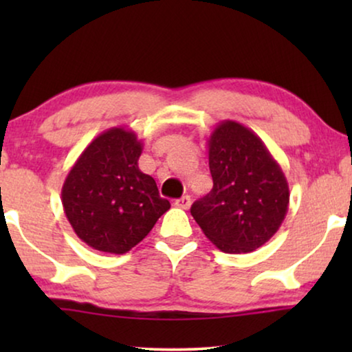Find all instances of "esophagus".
Returning a JSON list of instances; mask_svg holds the SVG:
<instances>
[{
  "mask_svg": "<svg viewBox=\"0 0 352 352\" xmlns=\"http://www.w3.org/2000/svg\"><path fill=\"white\" fill-rule=\"evenodd\" d=\"M175 206H177V208H182V210H187L190 206V197L189 195H182L181 199L175 200Z\"/></svg>",
  "mask_w": 352,
  "mask_h": 352,
  "instance_id": "esophagus-1",
  "label": "esophagus"
}]
</instances>
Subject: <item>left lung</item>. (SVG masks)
Masks as SVG:
<instances>
[{"label": "left lung", "mask_w": 352, "mask_h": 352, "mask_svg": "<svg viewBox=\"0 0 352 352\" xmlns=\"http://www.w3.org/2000/svg\"><path fill=\"white\" fill-rule=\"evenodd\" d=\"M208 163L213 189L192 205V216L221 252H254L287 216L290 189L280 165L258 134L232 120L208 138Z\"/></svg>", "instance_id": "obj_1"}]
</instances>
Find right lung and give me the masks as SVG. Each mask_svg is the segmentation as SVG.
<instances>
[{
	"mask_svg": "<svg viewBox=\"0 0 352 352\" xmlns=\"http://www.w3.org/2000/svg\"><path fill=\"white\" fill-rule=\"evenodd\" d=\"M142 142L126 126L100 133L76 158L62 186L72 229L88 247L123 254L151 232L170 201L139 170Z\"/></svg>",
	"mask_w": 352,
	"mask_h": 352,
	"instance_id": "1",
	"label": "right lung"
}]
</instances>
